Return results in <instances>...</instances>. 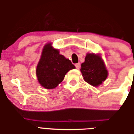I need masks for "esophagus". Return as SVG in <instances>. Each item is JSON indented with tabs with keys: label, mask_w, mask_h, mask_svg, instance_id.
<instances>
[{
	"label": "esophagus",
	"mask_w": 134,
	"mask_h": 134,
	"mask_svg": "<svg viewBox=\"0 0 134 134\" xmlns=\"http://www.w3.org/2000/svg\"><path fill=\"white\" fill-rule=\"evenodd\" d=\"M75 67H76V68H77V69H79L80 68V65H80V63H76V64H75Z\"/></svg>",
	"instance_id": "obj_1"
}]
</instances>
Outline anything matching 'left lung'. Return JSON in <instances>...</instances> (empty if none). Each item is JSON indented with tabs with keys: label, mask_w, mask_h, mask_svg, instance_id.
I'll return each mask as SVG.
<instances>
[{
	"label": "left lung",
	"mask_w": 134,
	"mask_h": 134,
	"mask_svg": "<svg viewBox=\"0 0 134 134\" xmlns=\"http://www.w3.org/2000/svg\"><path fill=\"white\" fill-rule=\"evenodd\" d=\"M81 67L83 80L92 86H99L107 78L109 72L100 54L87 53Z\"/></svg>",
	"instance_id": "8db88e82"
}]
</instances>
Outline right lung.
I'll return each mask as SVG.
<instances>
[{"label": "right lung", "mask_w": 134, "mask_h": 134, "mask_svg": "<svg viewBox=\"0 0 134 134\" xmlns=\"http://www.w3.org/2000/svg\"><path fill=\"white\" fill-rule=\"evenodd\" d=\"M75 67L71 60L59 54V51L47 43L43 47L36 74L41 86L54 89L63 80L66 74Z\"/></svg>", "instance_id": "add662e5"}]
</instances>
